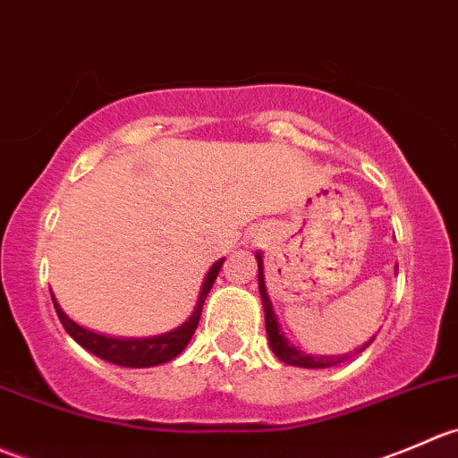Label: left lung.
I'll list each match as a JSON object with an SVG mask.
<instances>
[{
  "label": "left lung",
  "mask_w": 458,
  "mask_h": 458,
  "mask_svg": "<svg viewBox=\"0 0 458 458\" xmlns=\"http://www.w3.org/2000/svg\"><path fill=\"white\" fill-rule=\"evenodd\" d=\"M256 260H258V289H260V298H262V305H265V327H267V338H269V347L276 356H278L283 363L287 365H296V368H307V369H325V368H334L338 363H345L350 360L354 354H360V352L368 350L372 345L374 336L369 338L365 345H360L359 350H354V354H343V356H311L305 354V352L296 350L293 345H289V341L284 338L283 329H280L278 318L274 314V305L269 301V293H267L265 287V267H262V256L256 253Z\"/></svg>",
  "instance_id": "1"
}]
</instances>
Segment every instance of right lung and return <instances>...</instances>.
Wrapping results in <instances>:
<instances>
[{
    "label": "right lung",
    "mask_w": 458,
    "mask_h": 458,
    "mask_svg": "<svg viewBox=\"0 0 458 458\" xmlns=\"http://www.w3.org/2000/svg\"><path fill=\"white\" fill-rule=\"evenodd\" d=\"M225 258H220L218 262L211 265V269L207 271L205 283H202L200 296H198L196 310L193 314L184 320L180 327L171 329V332L160 334V336L151 338H111L102 336V334H95L90 329H84L81 325H77L75 320H71L69 316L62 311V307L57 305L55 296H53V305H55L57 316H60L62 325L69 332V336L75 343H80L84 350H89L90 354L99 356V359L108 360V363L122 365V368H153V365H162L166 360L175 359L184 347L191 341L193 332H196L198 323H200L202 305H205V298L209 296L211 287H214L216 278H218V271L223 267Z\"/></svg>",
    "instance_id": "add662e5"
}]
</instances>
